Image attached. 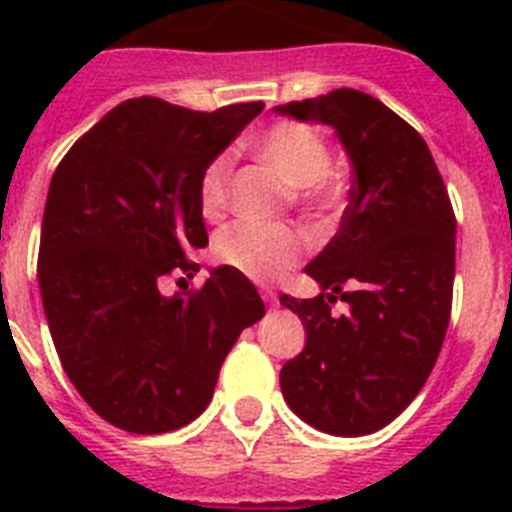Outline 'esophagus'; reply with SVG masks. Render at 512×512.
<instances>
[{
  "instance_id": "34e87169",
  "label": "esophagus",
  "mask_w": 512,
  "mask_h": 512,
  "mask_svg": "<svg viewBox=\"0 0 512 512\" xmlns=\"http://www.w3.org/2000/svg\"><path fill=\"white\" fill-rule=\"evenodd\" d=\"M259 292H261V300H264L266 305H271V307L277 305V292H274V289H269V287H261Z\"/></svg>"
}]
</instances>
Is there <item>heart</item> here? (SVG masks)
Listing matches in <instances>:
<instances>
[{
	"instance_id": "heart-1",
	"label": "heart",
	"mask_w": 512,
	"mask_h": 512,
	"mask_svg": "<svg viewBox=\"0 0 512 512\" xmlns=\"http://www.w3.org/2000/svg\"><path fill=\"white\" fill-rule=\"evenodd\" d=\"M256 153L279 171L289 187H295L305 200H323L328 192L330 153L315 130L297 122H279L256 138ZM230 156L212 158L200 179V210L215 220L228 207ZM307 248L302 230L292 225L238 223L223 230L215 241V256L220 264L241 271L253 282H274L300 264Z\"/></svg>"
}]
</instances>
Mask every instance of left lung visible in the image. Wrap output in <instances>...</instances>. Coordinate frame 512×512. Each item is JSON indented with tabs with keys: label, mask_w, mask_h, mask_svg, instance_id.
<instances>
[{
	"label": "left lung",
	"mask_w": 512,
	"mask_h": 512,
	"mask_svg": "<svg viewBox=\"0 0 512 512\" xmlns=\"http://www.w3.org/2000/svg\"><path fill=\"white\" fill-rule=\"evenodd\" d=\"M336 133L354 169L341 228L305 266L312 300L282 295L307 341L282 366L292 413L330 436H366L408 408L449 328L456 220L425 140L372 94L336 89L274 107ZM341 296L349 315L333 319Z\"/></svg>",
	"instance_id": "obj_1"
}]
</instances>
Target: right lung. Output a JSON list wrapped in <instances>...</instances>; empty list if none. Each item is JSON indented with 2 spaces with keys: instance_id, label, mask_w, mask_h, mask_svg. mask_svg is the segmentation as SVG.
Returning a JSON list of instances; mask_svg holds the SVG:
<instances>
[{
  "instance_id": "right-lung-1",
  "label": "right lung",
  "mask_w": 512,
  "mask_h": 512,
  "mask_svg": "<svg viewBox=\"0 0 512 512\" xmlns=\"http://www.w3.org/2000/svg\"><path fill=\"white\" fill-rule=\"evenodd\" d=\"M264 102L194 112L156 97L117 104L76 140L48 187L38 284L53 346L89 408L153 436L205 413L259 292L215 266L200 292H161L207 246L200 179Z\"/></svg>"
}]
</instances>
